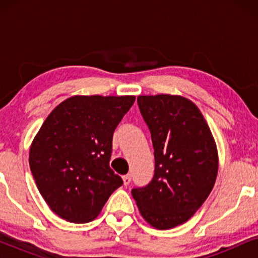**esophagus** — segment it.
I'll return each instance as SVG.
<instances>
[{"label": "esophagus", "mask_w": 258, "mask_h": 258, "mask_svg": "<svg viewBox=\"0 0 258 258\" xmlns=\"http://www.w3.org/2000/svg\"><path fill=\"white\" fill-rule=\"evenodd\" d=\"M130 181H132V176H130L129 174L128 175H124L123 176V184L124 185H128Z\"/></svg>", "instance_id": "obj_1"}]
</instances>
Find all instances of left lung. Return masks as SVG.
<instances>
[{
	"mask_svg": "<svg viewBox=\"0 0 258 258\" xmlns=\"http://www.w3.org/2000/svg\"><path fill=\"white\" fill-rule=\"evenodd\" d=\"M137 102L151 134L155 174L132 195L147 223L167 230L191 218L210 195L218 172L216 142L189 98L141 95Z\"/></svg>",
	"mask_w": 258,
	"mask_h": 258,
	"instance_id": "8db88e82",
	"label": "left lung"
}]
</instances>
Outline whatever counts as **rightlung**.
I'll list each match as a JSON object with an SVG mask.
<instances>
[{
	"instance_id": "1",
	"label": "right lung",
	"mask_w": 258,
	"mask_h": 258,
	"mask_svg": "<svg viewBox=\"0 0 258 258\" xmlns=\"http://www.w3.org/2000/svg\"><path fill=\"white\" fill-rule=\"evenodd\" d=\"M134 102L133 95H75L61 102L35 135L31 174L49 208L63 220H95L122 185L109 167L112 135Z\"/></svg>"
}]
</instances>
